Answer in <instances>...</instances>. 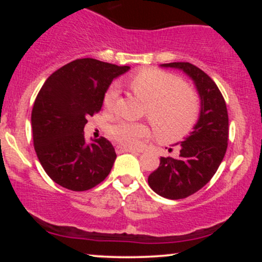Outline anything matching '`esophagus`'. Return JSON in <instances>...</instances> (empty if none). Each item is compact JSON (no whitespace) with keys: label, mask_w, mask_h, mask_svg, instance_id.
<instances>
[{"label":"esophagus","mask_w":262,"mask_h":262,"mask_svg":"<svg viewBox=\"0 0 262 262\" xmlns=\"http://www.w3.org/2000/svg\"><path fill=\"white\" fill-rule=\"evenodd\" d=\"M116 151L118 152V154H122V152H135V149L127 148V146H122V145H117Z\"/></svg>","instance_id":"esophagus-1"}]
</instances>
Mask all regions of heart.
<instances>
[{
	"label": "heart",
	"mask_w": 262,
	"mask_h": 262,
	"mask_svg": "<svg viewBox=\"0 0 262 262\" xmlns=\"http://www.w3.org/2000/svg\"><path fill=\"white\" fill-rule=\"evenodd\" d=\"M127 85L145 102V113L159 139L181 140L194 128L200 117V100L179 76L158 69H141L129 77ZM116 100L117 89L111 86L103 96L104 108L112 110ZM149 134V125L141 122L117 121L108 128L111 139L127 148L137 146Z\"/></svg>",
	"instance_id": "b5f03b06"
}]
</instances>
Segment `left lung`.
Segmentation results:
<instances>
[{
  "mask_svg": "<svg viewBox=\"0 0 262 262\" xmlns=\"http://www.w3.org/2000/svg\"><path fill=\"white\" fill-rule=\"evenodd\" d=\"M181 69L194 81L201 97V113L193 132L180 143L177 158H161L160 166L148 177L149 186L159 196L182 200L196 193L217 172L228 148L229 118L227 104L215 82L189 62L162 64Z\"/></svg>",
  "mask_w": 262,
  "mask_h": 262,
  "instance_id": "1",
  "label": "left lung"
}]
</instances>
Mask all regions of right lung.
Wrapping results in <instances>:
<instances>
[{
	"instance_id": "right-lung-1",
	"label": "right lung",
	"mask_w": 262,
	"mask_h": 262,
	"mask_svg": "<svg viewBox=\"0 0 262 262\" xmlns=\"http://www.w3.org/2000/svg\"><path fill=\"white\" fill-rule=\"evenodd\" d=\"M129 66L76 59L41 86L32 110L33 144L48 176L71 191H87L110 175L117 155L106 138L86 144L87 117L101 111L114 77Z\"/></svg>"
}]
</instances>
